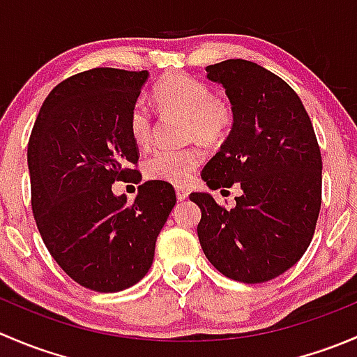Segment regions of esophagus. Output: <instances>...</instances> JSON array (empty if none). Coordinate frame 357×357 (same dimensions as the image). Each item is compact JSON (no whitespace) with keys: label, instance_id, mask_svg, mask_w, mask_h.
I'll list each match as a JSON object with an SVG mask.
<instances>
[{"label":"esophagus","instance_id":"esophagus-1","mask_svg":"<svg viewBox=\"0 0 357 357\" xmlns=\"http://www.w3.org/2000/svg\"><path fill=\"white\" fill-rule=\"evenodd\" d=\"M188 193L190 192L185 188V186H176V197H178L179 202L188 199Z\"/></svg>","mask_w":357,"mask_h":357}]
</instances>
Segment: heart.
Returning a JSON list of instances; mask_svg holds the SVG:
<instances>
[{
	"mask_svg": "<svg viewBox=\"0 0 357 357\" xmlns=\"http://www.w3.org/2000/svg\"><path fill=\"white\" fill-rule=\"evenodd\" d=\"M153 100L162 114L185 115V138L200 139L207 145L221 143L235 122V110L228 98L214 95L202 79L186 72L164 75L153 88ZM128 131L138 146L150 145L155 131L152 112L138 102L128 114ZM202 150L190 145L183 149H158L143 162V172L153 181L185 185L200 165Z\"/></svg>",
	"mask_w": 357,
	"mask_h": 357,
	"instance_id": "b5f03b06",
	"label": "heart"
}]
</instances>
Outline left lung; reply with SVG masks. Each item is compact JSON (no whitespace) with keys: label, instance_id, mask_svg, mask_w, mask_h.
Instances as JSON below:
<instances>
[{"label":"left lung","instance_id":"left-lung-1","mask_svg":"<svg viewBox=\"0 0 357 357\" xmlns=\"http://www.w3.org/2000/svg\"><path fill=\"white\" fill-rule=\"evenodd\" d=\"M225 86L235 122L202 179L212 190L238 183L236 205L192 193L202 211V250L219 273L264 283L290 269L311 243L321 208V152L297 93L273 72L247 60L207 67Z\"/></svg>","mask_w":357,"mask_h":357}]
</instances>
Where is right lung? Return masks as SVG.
<instances>
[{
	"label": "right lung",
	"instance_id": "add662e5",
	"mask_svg": "<svg viewBox=\"0 0 357 357\" xmlns=\"http://www.w3.org/2000/svg\"><path fill=\"white\" fill-rule=\"evenodd\" d=\"M146 70L96 67L46 96L27 145L31 207L46 248L81 287L121 291L149 273L162 226L176 204L172 185L146 181L136 199L112 183H139L138 145L128 114Z\"/></svg>",
	"mask_w": 357,
	"mask_h": 357
}]
</instances>
